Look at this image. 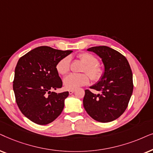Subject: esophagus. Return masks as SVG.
I'll return each mask as SVG.
<instances>
[{
    "label": "esophagus",
    "mask_w": 153,
    "mask_h": 153,
    "mask_svg": "<svg viewBox=\"0 0 153 153\" xmlns=\"http://www.w3.org/2000/svg\"><path fill=\"white\" fill-rule=\"evenodd\" d=\"M74 91H75L74 89H71V90L68 91V92H69V94H72L74 92Z\"/></svg>",
    "instance_id": "34e87169"
}]
</instances>
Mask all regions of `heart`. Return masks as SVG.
I'll list each match as a JSON object with an SVG mask.
<instances>
[{
  "mask_svg": "<svg viewBox=\"0 0 153 153\" xmlns=\"http://www.w3.org/2000/svg\"><path fill=\"white\" fill-rule=\"evenodd\" d=\"M80 62L85 64L82 74H70L64 79V85L67 89H75L78 87L89 84V78L94 82L100 80L103 75L102 66L97 62V59L92 54L87 52L81 53L78 56ZM71 59L69 56H65L59 61L56 66L57 72L61 75H65L70 71Z\"/></svg>",
  "mask_w": 153,
  "mask_h": 153,
  "instance_id": "1",
  "label": "heart"
}]
</instances>
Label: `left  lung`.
I'll use <instances>...</instances> for the list:
<instances>
[{
	"label": "left lung",
	"instance_id": "obj_1",
	"mask_svg": "<svg viewBox=\"0 0 153 153\" xmlns=\"http://www.w3.org/2000/svg\"><path fill=\"white\" fill-rule=\"evenodd\" d=\"M87 51L94 52L102 59L104 73L91 89L85 90L83 105L94 120L109 123L123 115L133 92V75L129 64L121 53L107 46L92 47Z\"/></svg>",
	"mask_w": 153,
	"mask_h": 153
}]
</instances>
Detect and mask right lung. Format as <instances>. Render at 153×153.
Masks as SVG:
<instances>
[{"instance_id":"add662e5","label":"right lung","mask_w":153,"mask_h":153,"mask_svg":"<svg viewBox=\"0 0 153 153\" xmlns=\"http://www.w3.org/2000/svg\"><path fill=\"white\" fill-rule=\"evenodd\" d=\"M72 52L40 46L18 61L13 81L16 102L22 114L33 123L48 125L62 113L68 91L57 94L51 90L62 87L56 66Z\"/></svg>"}]
</instances>
